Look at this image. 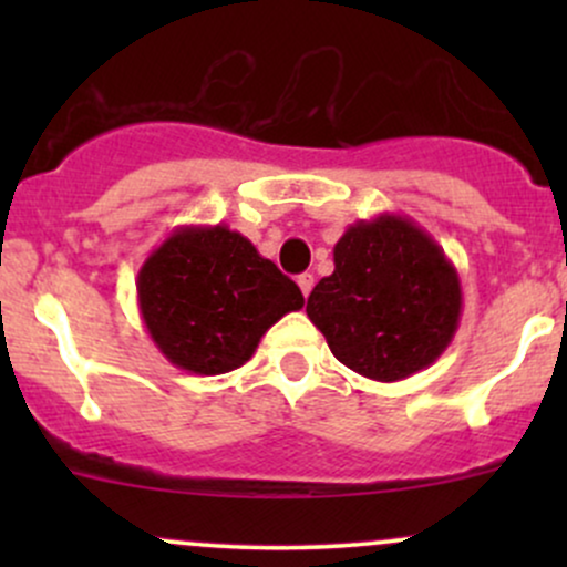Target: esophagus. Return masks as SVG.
I'll use <instances>...</instances> for the list:
<instances>
[{
    "mask_svg": "<svg viewBox=\"0 0 567 567\" xmlns=\"http://www.w3.org/2000/svg\"><path fill=\"white\" fill-rule=\"evenodd\" d=\"M298 282V288H301V292H303V298H309V292H311V288H315V277L309 275V271H306V275H301L296 279Z\"/></svg>",
    "mask_w": 567,
    "mask_h": 567,
    "instance_id": "esophagus-1",
    "label": "esophagus"
}]
</instances>
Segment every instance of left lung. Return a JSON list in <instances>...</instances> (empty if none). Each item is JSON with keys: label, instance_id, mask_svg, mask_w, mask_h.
Wrapping results in <instances>:
<instances>
[{"label": "left lung", "instance_id": "8db88e82", "mask_svg": "<svg viewBox=\"0 0 567 567\" xmlns=\"http://www.w3.org/2000/svg\"><path fill=\"white\" fill-rule=\"evenodd\" d=\"M333 275L306 315L338 362L373 381H402L440 360L461 322V279L415 220H357L333 247Z\"/></svg>", "mask_w": 567, "mask_h": 567}]
</instances>
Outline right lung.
Masks as SVG:
<instances>
[{
  "label": "right lung",
  "mask_w": 567,
  "mask_h": 567,
  "mask_svg": "<svg viewBox=\"0 0 567 567\" xmlns=\"http://www.w3.org/2000/svg\"><path fill=\"white\" fill-rule=\"evenodd\" d=\"M138 309L171 365L220 375L245 365L303 296L229 226H178L138 271Z\"/></svg>",
  "instance_id": "1"
}]
</instances>
